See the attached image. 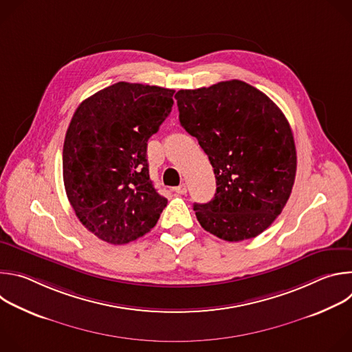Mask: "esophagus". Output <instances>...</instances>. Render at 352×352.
Returning <instances> with one entry per match:
<instances>
[{
  "label": "esophagus",
  "mask_w": 352,
  "mask_h": 352,
  "mask_svg": "<svg viewBox=\"0 0 352 352\" xmlns=\"http://www.w3.org/2000/svg\"><path fill=\"white\" fill-rule=\"evenodd\" d=\"M174 192H175L177 195H185V193H186V185H185V184H181L179 186H175V188H174Z\"/></svg>",
  "instance_id": "1"
}]
</instances>
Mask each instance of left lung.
Masks as SVG:
<instances>
[{
	"instance_id": "1",
	"label": "left lung",
	"mask_w": 352,
	"mask_h": 352,
	"mask_svg": "<svg viewBox=\"0 0 352 352\" xmlns=\"http://www.w3.org/2000/svg\"><path fill=\"white\" fill-rule=\"evenodd\" d=\"M179 122L208 155L216 175L197 221L230 242L262 234L284 209L296 173L291 126L272 100L242 80L178 90Z\"/></svg>"
}]
</instances>
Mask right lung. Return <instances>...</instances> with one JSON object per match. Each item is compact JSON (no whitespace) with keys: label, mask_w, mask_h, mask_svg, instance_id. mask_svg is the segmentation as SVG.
Here are the masks:
<instances>
[{"label":"right lung","mask_w":352,"mask_h":352,"mask_svg":"<svg viewBox=\"0 0 352 352\" xmlns=\"http://www.w3.org/2000/svg\"><path fill=\"white\" fill-rule=\"evenodd\" d=\"M174 91L118 82L76 109L63 150L64 185L76 217L97 238L135 241L167 206L148 177L146 152L171 113Z\"/></svg>","instance_id":"add662e5"}]
</instances>
